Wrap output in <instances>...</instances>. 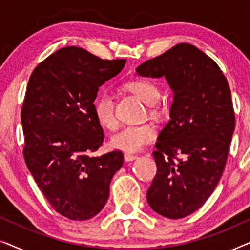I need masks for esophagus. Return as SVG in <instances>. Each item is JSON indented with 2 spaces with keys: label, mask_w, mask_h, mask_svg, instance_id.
<instances>
[{
  "label": "esophagus",
  "mask_w": 250,
  "mask_h": 250,
  "mask_svg": "<svg viewBox=\"0 0 250 250\" xmlns=\"http://www.w3.org/2000/svg\"><path fill=\"white\" fill-rule=\"evenodd\" d=\"M124 158L126 162H132V160H135L138 158V155H134V153H129V152H126L124 155Z\"/></svg>",
  "instance_id": "esophagus-1"
}]
</instances>
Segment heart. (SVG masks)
Returning a JSON list of instances; mask_svg holds the SVG:
<instances>
[{
	"mask_svg": "<svg viewBox=\"0 0 250 250\" xmlns=\"http://www.w3.org/2000/svg\"><path fill=\"white\" fill-rule=\"evenodd\" d=\"M126 91L135 94L143 102L148 104L150 114L158 112V104L156 101L159 99L160 92L157 85L148 80L136 78L125 82ZM94 115L102 127L112 129L117 126V118L115 114V101L110 92L104 91L98 95L94 101ZM156 139V129L151 124L145 123L139 125L124 126L121 131L111 136L110 143L115 149L124 151H139L143 146L151 143Z\"/></svg>",
	"mask_w": 250,
	"mask_h": 250,
	"instance_id": "obj_1",
	"label": "heart"
}]
</instances>
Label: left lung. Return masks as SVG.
Masks as SVG:
<instances>
[{
  "label": "left lung",
  "instance_id": "left-lung-1",
  "mask_svg": "<svg viewBox=\"0 0 250 250\" xmlns=\"http://www.w3.org/2000/svg\"><path fill=\"white\" fill-rule=\"evenodd\" d=\"M136 71L165 76L174 92L170 119L152 152L157 173L146 200L162 216L186 217L206 203L225 168L235 126L230 87L217 63L188 43L145 61Z\"/></svg>",
  "mask_w": 250,
  "mask_h": 250
}]
</instances>
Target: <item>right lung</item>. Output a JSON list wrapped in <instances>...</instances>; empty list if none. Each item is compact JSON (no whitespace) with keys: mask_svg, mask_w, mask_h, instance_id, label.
<instances>
[{"mask_svg":"<svg viewBox=\"0 0 250 250\" xmlns=\"http://www.w3.org/2000/svg\"><path fill=\"white\" fill-rule=\"evenodd\" d=\"M125 63L66 46L29 77L21 108L23 158L53 209L69 220H88L104 208L112 176L123 165L119 150L91 153L104 140L94 115L99 87Z\"/></svg>","mask_w":250,"mask_h":250,"instance_id":"right-lung-1","label":"right lung"}]
</instances>
